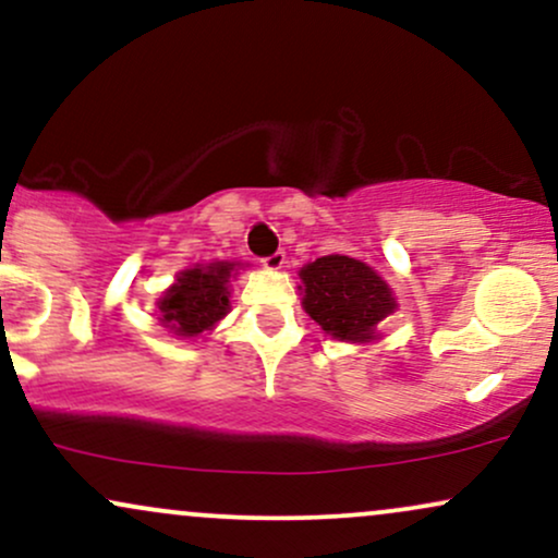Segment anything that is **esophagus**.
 Instances as JSON below:
<instances>
[{
  "instance_id": "obj_1",
  "label": "esophagus",
  "mask_w": 558,
  "mask_h": 558,
  "mask_svg": "<svg viewBox=\"0 0 558 558\" xmlns=\"http://www.w3.org/2000/svg\"><path fill=\"white\" fill-rule=\"evenodd\" d=\"M262 265H265L267 270H283V267H286V254L283 252H275L272 257L262 259Z\"/></svg>"
}]
</instances>
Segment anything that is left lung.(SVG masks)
Returning <instances> with one entry per match:
<instances>
[{
	"mask_svg": "<svg viewBox=\"0 0 558 558\" xmlns=\"http://www.w3.org/2000/svg\"><path fill=\"white\" fill-rule=\"evenodd\" d=\"M301 306L325 336L343 343H373L377 325L399 310L393 288L364 262L328 254L299 270Z\"/></svg>",
	"mask_w": 558,
	"mask_h": 558,
	"instance_id": "1",
	"label": "left lung"
}]
</instances>
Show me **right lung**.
<instances>
[{"instance_id": "add662e5", "label": "right lung", "mask_w": 558, "mask_h": 558, "mask_svg": "<svg viewBox=\"0 0 558 558\" xmlns=\"http://www.w3.org/2000/svg\"><path fill=\"white\" fill-rule=\"evenodd\" d=\"M243 262L215 259L175 275V283L157 299V323L178 338H198L230 312V280Z\"/></svg>"}]
</instances>
